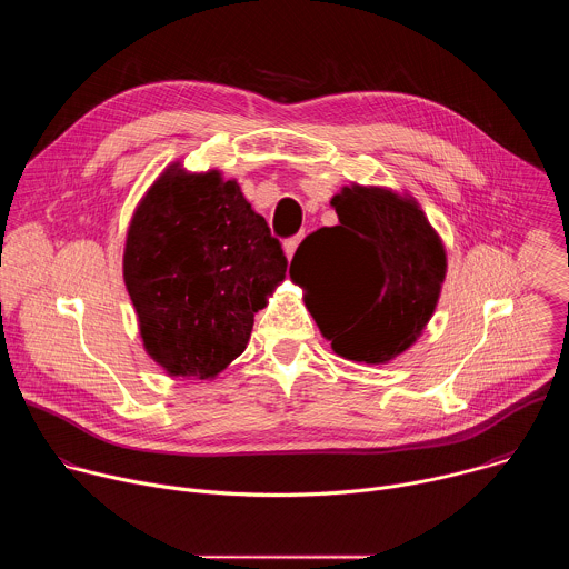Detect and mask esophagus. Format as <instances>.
Wrapping results in <instances>:
<instances>
[{
    "label": "esophagus",
    "instance_id": "34e87169",
    "mask_svg": "<svg viewBox=\"0 0 569 569\" xmlns=\"http://www.w3.org/2000/svg\"><path fill=\"white\" fill-rule=\"evenodd\" d=\"M299 242H301V233H299V236H292V238H288V240L283 242V252H286L288 259H292V254H295Z\"/></svg>",
    "mask_w": 569,
    "mask_h": 569
}]
</instances>
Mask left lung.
Returning a JSON list of instances; mask_svg holds the SVG:
<instances>
[{"instance_id":"1","label":"left lung","mask_w":569,"mask_h":569,"mask_svg":"<svg viewBox=\"0 0 569 569\" xmlns=\"http://www.w3.org/2000/svg\"><path fill=\"white\" fill-rule=\"evenodd\" d=\"M336 227L303 238L290 263L303 303L331 349L387 365L428 327L448 270L446 248L419 202L387 187H342Z\"/></svg>"}]
</instances>
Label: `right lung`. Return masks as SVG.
<instances>
[{
    "instance_id": "add662e5",
    "label": "right lung",
    "mask_w": 569,
    "mask_h": 569,
    "mask_svg": "<svg viewBox=\"0 0 569 569\" xmlns=\"http://www.w3.org/2000/svg\"><path fill=\"white\" fill-rule=\"evenodd\" d=\"M288 261L220 171L164 169L126 233L123 281L146 353L171 378L211 380L246 351Z\"/></svg>"
}]
</instances>
